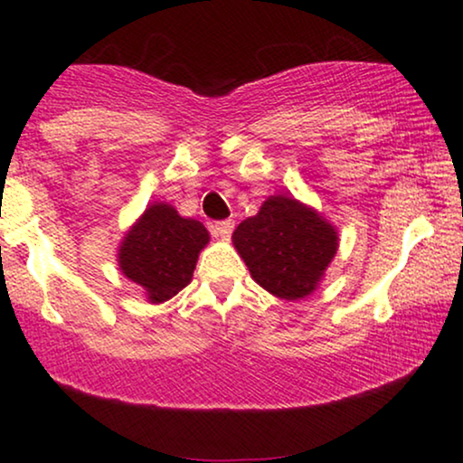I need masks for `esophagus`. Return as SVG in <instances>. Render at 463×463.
I'll use <instances>...</instances> for the list:
<instances>
[{
  "label": "esophagus",
  "instance_id": "34e87169",
  "mask_svg": "<svg viewBox=\"0 0 463 463\" xmlns=\"http://www.w3.org/2000/svg\"><path fill=\"white\" fill-rule=\"evenodd\" d=\"M233 232V221L227 219V221H217V223H213V233L219 238H230Z\"/></svg>",
  "mask_w": 463,
  "mask_h": 463
}]
</instances>
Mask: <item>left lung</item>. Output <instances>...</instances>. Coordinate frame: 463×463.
I'll use <instances>...</instances> for the list:
<instances>
[{
    "instance_id": "left-lung-1",
    "label": "left lung",
    "mask_w": 463,
    "mask_h": 463,
    "mask_svg": "<svg viewBox=\"0 0 463 463\" xmlns=\"http://www.w3.org/2000/svg\"><path fill=\"white\" fill-rule=\"evenodd\" d=\"M232 240L255 282L288 301L312 293L337 252L333 225L288 195L265 200Z\"/></svg>"
}]
</instances>
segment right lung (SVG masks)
Listing matches in <instances>:
<instances>
[{
  "mask_svg": "<svg viewBox=\"0 0 463 463\" xmlns=\"http://www.w3.org/2000/svg\"><path fill=\"white\" fill-rule=\"evenodd\" d=\"M208 232L200 221L183 219L173 206L151 204L119 246V269L162 303L192 280Z\"/></svg>",
  "mask_w": 463,
  "mask_h": 463,
  "instance_id": "right-lung-1",
  "label": "right lung"
}]
</instances>
